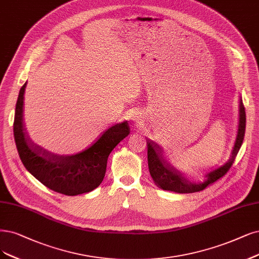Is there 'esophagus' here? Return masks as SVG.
Segmentation results:
<instances>
[{
	"label": "esophagus",
	"instance_id": "esophagus-1",
	"mask_svg": "<svg viewBox=\"0 0 259 259\" xmlns=\"http://www.w3.org/2000/svg\"><path fill=\"white\" fill-rule=\"evenodd\" d=\"M135 120H136V121H139V120H140V117H139V116H136V117H135Z\"/></svg>",
	"mask_w": 259,
	"mask_h": 259
}]
</instances>
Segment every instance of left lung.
<instances>
[{"mask_svg":"<svg viewBox=\"0 0 259 259\" xmlns=\"http://www.w3.org/2000/svg\"><path fill=\"white\" fill-rule=\"evenodd\" d=\"M245 131V111L242 103V99H239V122L238 130L235 140V144L229 159L221 166L212 169L205 175L206 179L203 183H193L187 179L184 174L176 167L171 165L162 155L161 148L154 141L147 140V160L149 173L154 179L155 184L162 190L171 191L176 193H194L204 190L207 186L213 184L214 181L223 177L227 170L233 165L235 158L240 149Z\"/></svg>","mask_w":259,"mask_h":259,"instance_id":"obj_1","label":"left lung"}]
</instances>
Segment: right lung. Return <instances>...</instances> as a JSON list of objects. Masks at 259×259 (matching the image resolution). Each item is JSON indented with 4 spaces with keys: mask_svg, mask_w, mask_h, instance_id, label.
<instances>
[{
    "mask_svg": "<svg viewBox=\"0 0 259 259\" xmlns=\"http://www.w3.org/2000/svg\"><path fill=\"white\" fill-rule=\"evenodd\" d=\"M26 82L19 92L15 111L14 137L24 167L42 185L68 196L89 193L103 180L111 151L128 137L127 121L113 124L93 145L74 155H56L37 145L23 123V101Z\"/></svg>",
    "mask_w": 259,
    "mask_h": 259,
    "instance_id": "obj_1",
    "label": "right lung"
}]
</instances>
